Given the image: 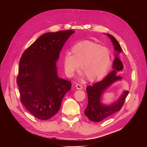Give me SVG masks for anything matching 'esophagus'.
<instances>
[{
  "instance_id": "obj_1",
  "label": "esophagus",
  "mask_w": 147,
  "mask_h": 147,
  "mask_svg": "<svg viewBox=\"0 0 147 147\" xmlns=\"http://www.w3.org/2000/svg\"><path fill=\"white\" fill-rule=\"evenodd\" d=\"M76 88L77 89H83V86H82V85H80V84H76Z\"/></svg>"
}]
</instances>
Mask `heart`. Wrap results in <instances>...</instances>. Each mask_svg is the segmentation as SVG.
<instances>
[{"mask_svg":"<svg viewBox=\"0 0 147 147\" xmlns=\"http://www.w3.org/2000/svg\"><path fill=\"white\" fill-rule=\"evenodd\" d=\"M72 54L66 53L63 57V67L66 75L72 77L80 64L82 69L81 75L86 74L91 81L100 79L105 76L110 67V51L90 41H84L74 45Z\"/></svg>","mask_w":147,"mask_h":147,"instance_id":"obj_1","label":"heart"}]
</instances>
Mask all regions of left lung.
<instances>
[{
  "mask_svg": "<svg viewBox=\"0 0 147 147\" xmlns=\"http://www.w3.org/2000/svg\"><path fill=\"white\" fill-rule=\"evenodd\" d=\"M106 35L112 41L116 54L113 63V71L102 80L92 86H88L86 88L88 104L85 109V115L89 120L93 122H100L120 110L128 94V91H124L118 100L114 102L111 105H105L101 102V97L104 92L115 82L122 80V78L118 75V74L124 68L123 64L118 56V54L123 51L120 44L113 36L108 34Z\"/></svg>",
  "mask_w": 147,
  "mask_h": 147,
  "instance_id": "left-lung-1",
  "label": "left lung"
}]
</instances>
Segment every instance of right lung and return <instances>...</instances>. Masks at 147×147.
<instances>
[{"mask_svg":"<svg viewBox=\"0 0 147 147\" xmlns=\"http://www.w3.org/2000/svg\"><path fill=\"white\" fill-rule=\"evenodd\" d=\"M74 30L44 34L24 52L17 78L21 101L30 113L48 120L58 112L70 81L59 78L56 61L65 43Z\"/></svg>","mask_w":147,"mask_h":147,"instance_id":"right-lung-1","label":"right lung"}]
</instances>
